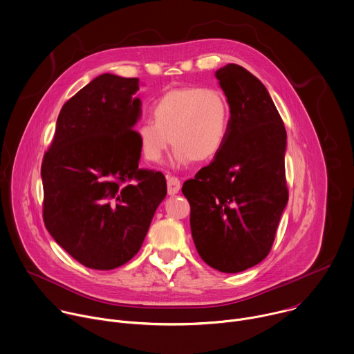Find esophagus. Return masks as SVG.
Wrapping results in <instances>:
<instances>
[{
    "label": "esophagus",
    "mask_w": 354,
    "mask_h": 354,
    "mask_svg": "<svg viewBox=\"0 0 354 354\" xmlns=\"http://www.w3.org/2000/svg\"><path fill=\"white\" fill-rule=\"evenodd\" d=\"M181 188V183L177 177L167 176V192L169 195H176Z\"/></svg>",
    "instance_id": "esophagus-1"
}]
</instances>
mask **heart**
Segmentation results:
<instances>
[{
    "instance_id": "heart-1",
    "label": "heart",
    "mask_w": 354,
    "mask_h": 354,
    "mask_svg": "<svg viewBox=\"0 0 354 354\" xmlns=\"http://www.w3.org/2000/svg\"><path fill=\"white\" fill-rule=\"evenodd\" d=\"M152 115L153 120L147 119L136 129L142 156L151 163L162 159L170 140L174 163L188 165L213 158L227 138L230 105L216 88L170 90L155 102Z\"/></svg>"
}]
</instances>
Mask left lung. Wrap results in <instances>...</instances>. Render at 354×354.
Segmentation results:
<instances>
[{"label": "left lung", "instance_id": "8db88e82", "mask_svg": "<svg viewBox=\"0 0 354 354\" xmlns=\"http://www.w3.org/2000/svg\"><path fill=\"white\" fill-rule=\"evenodd\" d=\"M216 77L230 105L227 138L184 183L183 194L202 260L221 272H239L270 253L286 206V131L267 88L250 72L228 64Z\"/></svg>", "mask_w": 354, "mask_h": 354}]
</instances>
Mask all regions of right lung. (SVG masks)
Masks as SVG:
<instances>
[{"label":"right lung","mask_w":354,"mask_h":354,"mask_svg":"<svg viewBox=\"0 0 354 354\" xmlns=\"http://www.w3.org/2000/svg\"><path fill=\"white\" fill-rule=\"evenodd\" d=\"M138 90L137 77H95L62 106L44 153V224L88 268L131 260L167 192L160 171L138 167Z\"/></svg>","instance_id":"add662e5"}]
</instances>
